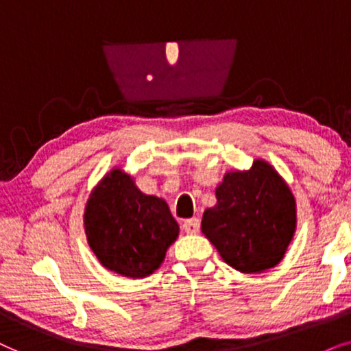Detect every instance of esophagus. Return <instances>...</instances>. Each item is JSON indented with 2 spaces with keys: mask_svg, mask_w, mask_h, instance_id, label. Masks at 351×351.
Returning <instances> with one entry per match:
<instances>
[{
  "mask_svg": "<svg viewBox=\"0 0 351 351\" xmlns=\"http://www.w3.org/2000/svg\"><path fill=\"white\" fill-rule=\"evenodd\" d=\"M183 230H184V232H188V234H195V232H199V230H200L199 218L186 219V221L183 223Z\"/></svg>",
  "mask_w": 351,
  "mask_h": 351,
  "instance_id": "1",
  "label": "esophagus"
}]
</instances>
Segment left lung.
I'll return each instance as SVG.
<instances>
[{
    "instance_id": "1",
    "label": "left lung",
    "mask_w": 351,
    "mask_h": 351,
    "mask_svg": "<svg viewBox=\"0 0 351 351\" xmlns=\"http://www.w3.org/2000/svg\"><path fill=\"white\" fill-rule=\"evenodd\" d=\"M215 194L200 228L221 258L247 274L274 268L297 226L295 199L282 176L256 158L249 170L226 173Z\"/></svg>"
}]
</instances>
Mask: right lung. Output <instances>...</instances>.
<instances>
[{
	"mask_svg": "<svg viewBox=\"0 0 351 351\" xmlns=\"http://www.w3.org/2000/svg\"><path fill=\"white\" fill-rule=\"evenodd\" d=\"M83 219L101 265L133 279L152 274L180 234L165 200L141 193L121 168L110 170L93 189Z\"/></svg>",
	"mask_w": 351,
	"mask_h": 351,
	"instance_id": "obj_1",
	"label": "right lung"
}]
</instances>
